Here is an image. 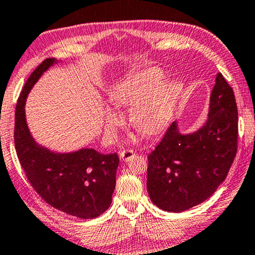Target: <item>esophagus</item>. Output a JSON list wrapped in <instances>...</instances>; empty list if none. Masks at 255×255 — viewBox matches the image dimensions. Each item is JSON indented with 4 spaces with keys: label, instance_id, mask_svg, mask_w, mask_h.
I'll return each mask as SVG.
<instances>
[{
    "label": "esophagus",
    "instance_id": "esophagus-1",
    "mask_svg": "<svg viewBox=\"0 0 255 255\" xmlns=\"http://www.w3.org/2000/svg\"><path fill=\"white\" fill-rule=\"evenodd\" d=\"M134 156H135V152L132 151L131 149H125L120 152V158L125 160V162H129V160L134 158Z\"/></svg>",
    "mask_w": 255,
    "mask_h": 255
}]
</instances>
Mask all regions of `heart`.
Here are the masks:
<instances>
[{
  "instance_id": "obj_1",
  "label": "heart",
  "mask_w": 255,
  "mask_h": 255,
  "mask_svg": "<svg viewBox=\"0 0 255 255\" xmlns=\"http://www.w3.org/2000/svg\"><path fill=\"white\" fill-rule=\"evenodd\" d=\"M164 77L163 70L152 68L125 82L111 96L114 105L132 106L130 123L146 135L159 134L166 128L181 95V82L172 80L161 86ZM106 123L109 129L116 126V114L107 112Z\"/></svg>"
}]
</instances>
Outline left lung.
<instances>
[{
    "label": "left lung",
    "mask_w": 255,
    "mask_h": 255,
    "mask_svg": "<svg viewBox=\"0 0 255 255\" xmlns=\"http://www.w3.org/2000/svg\"><path fill=\"white\" fill-rule=\"evenodd\" d=\"M238 148L235 93L217 74L208 120L198 131L181 135L175 123L148 156L146 188L160 209L181 213L213 195L225 180Z\"/></svg>",
    "instance_id": "8db88e82"
}]
</instances>
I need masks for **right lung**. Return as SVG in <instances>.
<instances>
[{
    "mask_svg": "<svg viewBox=\"0 0 255 255\" xmlns=\"http://www.w3.org/2000/svg\"><path fill=\"white\" fill-rule=\"evenodd\" d=\"M55 60L45 59L27 78L17 100L13 141L28 182L45 202L71 216L89 220L109 209L116 188L119 156L103 155L95 149L55 153L38 145L25 119L26 97L42 73Z\"/></svg>",
    "mask_w": 255,
    "mask_h": 255,
    "instance_id": "obj_1",
    "label": "right lung"
}]
</instances>
